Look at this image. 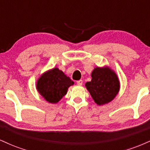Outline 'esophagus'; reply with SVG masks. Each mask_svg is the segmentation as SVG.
Instances as JSON below:
<instances>
[{
  "mask_svg": "<svg viewBox=\"0 0 150 150\" xmlns=\"http://www.w3.org/2000/svg\"><path fill=\"white\" fill-rule=\"evenodd\" d=\"M82 83H83V81H82V80H80L77 81V84L78 85H82Z\"/></svg>",
  "mask_w": 150,
  "mask_h": 150,
  "instance_id": "34e87169",
  "label": "esophagus"
}]
</instances>
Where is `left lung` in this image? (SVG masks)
Returning <instances> with one entry per match:
<instances>
[{
	"label": "left lung",
	"instance_id": "8db88e82",
	"mask_svg": "<svg viewBox=\"0 0 150 150\" xmlns=\"http://www.w3.org/2000/svg\"><path fill=\"white\" fill-rule=\"evenodd\" d=\"M92 99L98 105L112 101L119 91V81L110 68H96L92 73V80L85 84Z\"/></svg>",
	"mask_w": 150,
	"mask_h": 150
}]
</instances>
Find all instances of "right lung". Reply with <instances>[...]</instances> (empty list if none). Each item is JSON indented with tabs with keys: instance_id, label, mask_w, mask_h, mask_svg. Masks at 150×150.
<instances>
[{
	"instance_id": "add662e5",
	"label": "right lung",
	"mask_w": 150,
	"mask_h": 150,
	"mask_svg": "<svg viewBox=\"0 0 150 150\" xmlns=\"http://www.w3.org/2000/svg\"><path fill=\"white\" fill-rule=\"evenodd\" d=\"M74 82L58 68L46 72L37 81V89L46 101L57 103L66 94L68 87Z\"/></svg>"
}]
</instances>
